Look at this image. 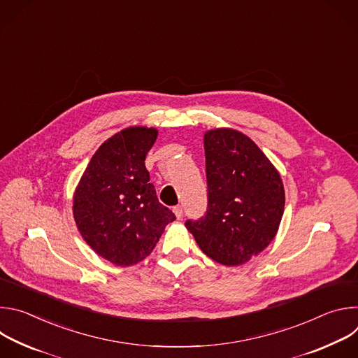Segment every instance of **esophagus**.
Listing matches in <instances>:
<instances>
[{
  "label": "esophagus",
  "mask_w": 358,
  "mask_h": 358,
  "mask_svg": "<svg viewBox=\"0 0 358 358\" xmlns=\"http://www.w3.org/2000/svg\"><path fill=\"white\" fill-rule=\"evenodd\" d=\"M173 211H174V214H176L177 220H181V218H182V215H184V210H182V207H181V206L174 207V208H173Z\"/></svg>",
  "instance_id": "esophagus-1"
}]
</instances>
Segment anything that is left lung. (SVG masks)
<instances>
[{
  "label": "left lung",
  "instance_id": "obj_1",
  "mask_svg": "<svg viewBox=\"0 0 358 358\" xmlns=\"http://www.w3.org/2000/svg\"><path fill=\"white\" fill-rule=\"evenodd\" d=\"M203 148L208 206L185 227L210 258L242 265L275 238L285 210L283 184L261 148L236 130L207 131Z\"/></svg>",
  "mask_w": 358,
  "mask_h": 358
}]
</instances>
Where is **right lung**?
<instances>
[{"mask_svg":"<svg viewBox=\"0 0 358 358\" xmlns=\"http://www.w3.org/2000/svg\"><path fill=\"white\" fill-rule=\"evenodd\" d=\"M156 129L130 127L101 144L73 196V217L87 245L117 266L143 261L166 225L176 220L164 207L144 160Z\"/></svg>","mask_w":358,"mask_h":358,"instance_id":"1","label":"right lung"}]
</instances>
